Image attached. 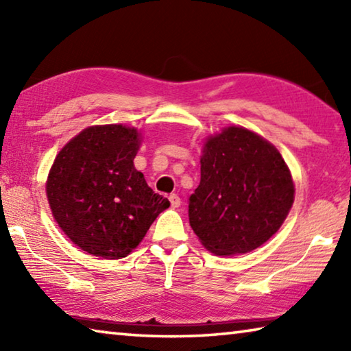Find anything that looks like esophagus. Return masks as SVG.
<instances>
[{"label": "esophagus", "instance_id": "obj_1", "mask_svg": "<svg viewBox=\"0 0 351 351\" xmlns=\"http://www.w3.org/2000/svg\"><path fill=\"white\" fill-rule=\"evenodd\" d=\"M169 201H170V204H171V207H173V209H176V207L181 206V199L176 193H171L169 197Z\"/></svg>", "mask_w": 351, "mask_h": 351}]
</instances>
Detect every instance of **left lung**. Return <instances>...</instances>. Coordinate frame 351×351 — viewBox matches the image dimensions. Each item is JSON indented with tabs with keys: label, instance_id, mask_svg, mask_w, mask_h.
<instances>
[{
	"label": "left lung",
	"instance_id": "left-lung-1",
	"mask_svg": "<svg viewBox=\"0 0 351 351\" xmlns=\"http://www.w3.org/2000/svg\"><path fill=\"white\" fill-rule=\"evenodd\" d=\"M294 203V182L277 148L257 133L228 127L207 138L189 221L217 255L251 252L274 235Z\"/></svg>",
	"mask_w": 351,
	"mask_h": 351
}]
</instances>
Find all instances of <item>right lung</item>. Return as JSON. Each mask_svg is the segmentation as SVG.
Returning a JSON list of instances; mask_svg holds the SVG:
<instances>
[{
	"label": "right lung",
	"instance_id": "right-lung-1",
	"mask_svg": "<svg viewBox=\"0 0 351 351\" xmlns=\"http://www.w3.org/2000/svg\"><path fill=\"white\" fill-rule=\"evenodd\" d=\"M141 134L125 125H94L57 154L46 182L52 215L68 239L96 257L133 251L170 206L148 187L133 159Z\"/></svg>",
	"mask_w": 351,
	"mask_h": 351
}]
</instances>
